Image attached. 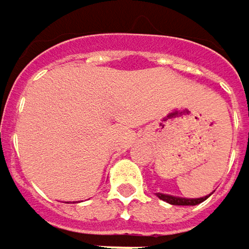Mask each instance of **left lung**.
<instances>
[{"mask_svg": "<svg viewBox=\"0 0 249 249\" xmlns=\"http://www.w3.org/2000/svg\"><path fill=\"white\" fill-rule=\"evenodd\" d=\"M157 196L170 203V205H180V206H195V205H199L202 203L203 200H206L209 196H205V197H200V199H184V197H174V196H170V195H161V193H157Z\"/></svg>", "mask_w": 249, "mask_h": 249, "instance_id": "left-lung-1", "label": "left lung"}]
</instances>
